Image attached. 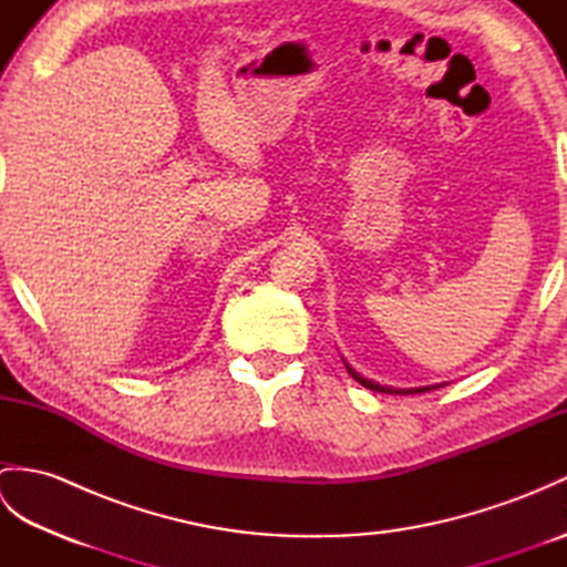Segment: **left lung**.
Instances as JSON below:
<instances>
[{
    "mask_svg": "<svg viewBox=\"0 0 567 567\" xmlns=\"http://www.w3.org/2000/svg\"><path fill=\"white\" fill-rule=\"evenodd\" d=\"M343 365H346V370H348V375H351L355 382H360L363 384V388H368V390H372V392H384V394H419V392H429V390H436V388H443V384H429V388H412V390H396V388H384V384H378V382H372V380H368V378H363L360 375V372H355L351 365L346 363L343 360Z\"/></svg>",
    "mask_w": 567,
    "mask_h": 567,
    "instance_id": "left-lung-1",
    "label": "left lung"
}]
</instances>
